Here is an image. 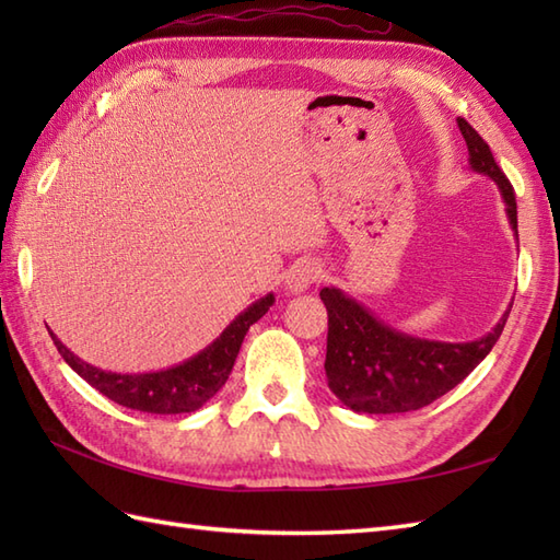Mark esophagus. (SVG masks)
<instances>
[{"label":"esophagus","instance_id":"esophagus-1","mask_svg":"<svg viewBox=\"0 0 560 560\" xmlns=\"http://www.w3.org/2000/svg\"><path fill=\"white\" fill-rule=\"evenodd\" d=\"M319 279H323V267H319L315 259H301V261H295V265L287 273V289L291 293H303Z\"/></svg>","mask_w":560,"mask_h":560}]
</instances>
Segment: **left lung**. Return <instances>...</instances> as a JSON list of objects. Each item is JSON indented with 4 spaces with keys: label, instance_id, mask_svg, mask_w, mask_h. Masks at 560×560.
<instances>
[{
    "label": "left lung",
    "instance_id": "obj_1",
    "mask_svg": "<svg viewBox=\"0 0 560 560\" xmlns=\"http://www.w3.org/2000/svg\"><path fill=\"white\" fill-rule=\"evenodd\" d=\"M459 132L467 141L469 165L489 175L505 201L510 225L517 235L515 189L498 168L491 147L464 117H457ZM329 317L325 373L329 389L359 413H404L433 404L457 387L489 351L508 323L510 305L489 335L467 341H428L409 337L377 319L361 303L339 289L319 291Z\"/></svg>",
    "mask_w": 560,
    "mask_h": 560
}]
</instances>
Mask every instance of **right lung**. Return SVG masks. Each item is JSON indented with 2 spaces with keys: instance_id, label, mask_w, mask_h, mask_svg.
<instances>
[{
  "instance_id": "1",
  "label": "right lung",
  "mask_w": 560,
  "mask_h": 560,
  "mask_svg": "<svg viewBox=\"0 0 560 560\" xmlns=\"http://www.w3.org/2000/svg\"><path fill=\"white\" fill-rule=\"evenodd\" d=\"M273 305V293H267L237 315L233 323L221 331L217 341H211L205 351H199L192 359L165 368L159 373H110L101 368L81 361L71 353L52 331L50 337L59 355L69 363L71 371H77L91 387H96L101 395L117 401L120 407L147 411V413H189L197 411L201 404H207L229 380L233 363L241 351V343L257 319Z\"/></svg>"
}]
</instances>
